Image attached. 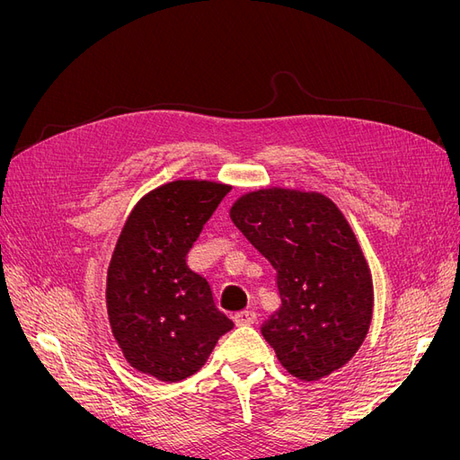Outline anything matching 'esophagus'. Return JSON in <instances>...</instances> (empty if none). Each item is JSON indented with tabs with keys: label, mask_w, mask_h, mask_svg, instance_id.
Wrapping results in <instances>:
<instances>
[{
	"label": "esophagus",
	"mask_w": 460,
	"mask_h": 460,
	"mask_svg": "<svg viewBox=\"0 0 460 460\" xmlns=\"http://www.w3.org/2000/svg\"><path fill=\"white\" fill-rule=\"evenodd\" d=\"M255 320H257V314L253 311H242L234 314V323L238 326H252L255 324Z\"/></svg>",
	"instance_id": "esophagus-1"
}]
</instances>
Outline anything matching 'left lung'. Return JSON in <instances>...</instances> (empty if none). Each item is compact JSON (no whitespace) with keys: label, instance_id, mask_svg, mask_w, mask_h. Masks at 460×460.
Instances as JSON below:
<instances>
[{"label":"left lung","instance_id":"left-lung-1","mask_svg":"<svg viewBox=\"0 0 460 460\" xmlns=\"http://www.w3.org/2000/svg\"><path fill=\"white\" fill-rule=\"evenodd\" d=\"M230 217L276 270L280 309L261 326L282 367L318 380L351 360L372 320V278L336 203L323 193H245Z\"/></svg>","mask_w":460,"mask_h":460}]
</instances>
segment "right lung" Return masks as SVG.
Listing matches in <instances>:
<instances>
[{"mask_svg": "<svg viewBox=\"0 0 460 460\" xmlns=\"http://www.w3.org/2000/svg\"><path fill=\"white\" fill-rule=\"evenodd\" d=\"M230 186L176 180L137 201L107 270V313L128 363L163 382L196 374L234 328L188 252Z\"/></svg>", "mask_w": 460, "mask_h": 460, "instance_id": "add662e5", "label": "right lung"}]
</instances>
